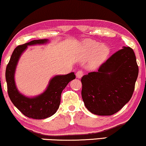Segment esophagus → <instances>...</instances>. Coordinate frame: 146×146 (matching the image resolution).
<instances>
[{"label": "esophagus", "instance_id": "34e87169", "mask_svg": "<svg viewBox=\"0 0 146 146\" xmlns=\"http://www.w3.org/2000/svg\"><path fill=\"white\" fill-rule=\"evenodd\" d=\"M83 75H84V72L82 70L78 71L76 73V76H77V78H78V79L81 78L83 76Z\"/></svg>", "mask_w": 146, "mask_h": 146}]
</instances>
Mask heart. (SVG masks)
<instances>
[{
	"mask_svg": "<svg viewBox=\"0 0 146 146\" xmlns=\"http://www.w3.org/2000/svg\"><path fill=\"white\" fill-rule=\"evenodd\" d=\"M95 41H88L83 47L84 59L90 58L89 65L95 67L100 64L108 55V48L105 45H100Z\"/></svg>",
	"mask_w": 146,
	"mask_h": 146,
	"instance_id": "1",
	"label": "heart"
}]
</instances>
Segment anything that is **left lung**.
<instances>
[{"instance_id":"obj_1","label":"left lung","mask_w":146,"mask_h":146,"mask_svg":"<svg viewBox=\"0 0 146 146\" xmlns=\"http://www.w3.org/2000/svg\"><path fill=\"white\" fill-rule=\"evenodd\" d=\"M138 71L134 50L123 47L98 71L81 78V96L86 108L100 116L116 113L132 98Z\"/></svg>"}]
</instances>
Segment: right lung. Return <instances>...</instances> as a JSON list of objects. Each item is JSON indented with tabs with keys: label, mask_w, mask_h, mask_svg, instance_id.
<instances>
[{
	"label": "right lung",
	"mask_w": 146,
	"mask_h": 146,
	"mask_svg": "<svg viewBox=\"0 0 146 146\" xmlns=\"http://www.w3.org/2000/svg\"><path fill=\"white\" fill-rule=\"evenodd\" d=\"M47 40H32L14 49L6 69V80L9 98L14 105L24 115L34 119H44L54 114L59 108L61 94L69 82L75 79L74 73L65 75H57L52 79L46 91L34 98L26 97L16 89L14 82V72L18 59L28 46L41 44Z\"/></svg>",
	"instance_id": "1"
}]
</instances>
